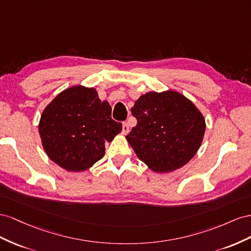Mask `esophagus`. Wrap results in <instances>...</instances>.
I'll use <instances>...</instances> for the list:
<instances>
[{
    "label": "esophagus",
    "instance_id": "34e87169",
    "mask_svg": "<svg viewBox=\"0 0 251 251\" xmlns=\"http://www.w3.org/2000/svg\"><path fill=\"white\" fill-rule=\"evenodd\" d=\"M128 132H129V126L127 123H123V125H122V133L127 134Z\"/></svg>",
    "mask_w": 251,
    "mask_h": 251
}]
</instances>
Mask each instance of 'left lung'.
<instances>
[{"instance_id":"1","label":"left lung","mask_w":251,"mask_h":251,"mask_svg":"<svg viewBox=\"0 0 251 251\" xmlns=\"http://www.w3.org/2000/svg\"><path fill=\"white\" fill-rule=\"evenodd\" d=\"M131 113L138 124L126 140L154 173L167 174L183 167L201 147L204 116L181 92H147L135 101Z\"/></svg>"}]
</instances>
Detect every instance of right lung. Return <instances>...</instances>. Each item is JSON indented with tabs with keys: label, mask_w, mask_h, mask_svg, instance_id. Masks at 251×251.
<instances>
[{
	"label": "right lung",
	"mask_w": 251,
	"mask_h": 251,
	"mask_svg": "<svg viewBox=\"0 0 251 251\" xmlns=\"http://www.w3.org/2000/svg\"><path fill=\"white\" fill-rule=\"evenodd\" d=\"M122 131L111 119V107L94 87L64 89L41 114L39 133L48 157L69 173H82L105 154V142Z\"/></svg>",
	"instance_id": "obj_1"
}]
</instances>
